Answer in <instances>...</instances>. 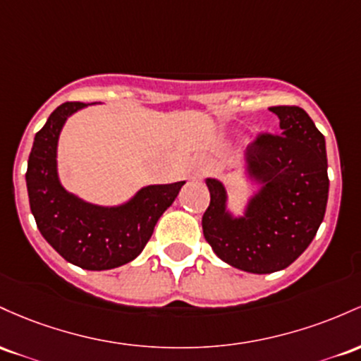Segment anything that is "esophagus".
<instances>
[{
  "mask_svg": "<svg viewBox=\"0 0 361 361\" xmlns=\"http://www.w3.org/2000/svg\"><path fill=\"white\" fill-rule=\"evenodd\" d=\"M206 170H208V164H206L204 160H197L191 170V179H194V180L202 179V176L206 173Z\"/></svg>",
  "mask_w": 361,
  "mask_h": 361,
  "instance_id": "esophagus-1",
  "label": "esophagus"
}]
</instances>
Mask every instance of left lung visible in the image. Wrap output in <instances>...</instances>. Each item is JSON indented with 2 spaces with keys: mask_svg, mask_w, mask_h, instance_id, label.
Listing matches in <instances>:
<instances>
[{
  "mask_svg": "<svg viewBox=\"0 0 361 361\" xmlns=\"http://www.w3.org/2000/svg\"><path fill=\"white\" fill-rule=\"evenodd\" d=\"M281 136H261L245 149L244 179L256 185L242 214L228 208V189L206 177L208 209L202 233L213 252L233 268L269 274L288 268L317 233L329 196L324 135L300 107H269Z\"/></svg>",
  "mask_w": 361,
  "mask_h": 361,
  "instance_id": "1",
  "label": "left lung"
}]
</instances>
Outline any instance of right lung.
Masks as SVG:
<instances>
[{"label":"right lung","instance_id":"obj_1","mask_svg":"<svg viewBox=\"0 0 361 361\" xmlns=\"http://www.w3.org/2000/svg\"><path fill=\"white\" fill-rule=\"evenodd\" d=\"M85 107L66 102L52 112L35 135L25 180L30 212L47 244L78 268L105 271L140 256L185 180L145 185L116 206L93 204L66 191L58 172L59 135L68 117Z\"/></svg>","mask_w":361,"mask_h":361}]
</instances>
